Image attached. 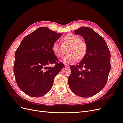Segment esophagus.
Segmentation results:
<instances>
[{
  "instance_id": "34e87169",
  "label": "esophagus",
  "mask_w": 123,
  "mask_h": 123,
  "mask_svg": "<svg viewBox=\"0 0 123 123\" xmlns=\"http://www.w3.org/2000/svg\"><path fill=\"white\" fill-rule=\"evenodd\" d=\"M65 66L66 68H69V66L68 65H67V64H65Z\"/></svg>"
}]
</instances>
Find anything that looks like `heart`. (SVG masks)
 Instances as JSON below:
<instances>
[{"label":"heart","instance_id":"1","mask_svg":"<svg viewBox=\"0 0 123 123\" xmlns=\"http://www.w3.org/2000/svg\"><path fill=\"white\" fill-rule=\"evenodd\" d=\"M62 44L57 42L53 43L52 50L58 57H62L66 52V48L68 47V54L64 59L67 64H72L77 59H82L87 53V46L84 41L80 40V37L73 34H68L63 37Z\"/></svg>","mask_w":123,"mask_h":123}]
</instances>
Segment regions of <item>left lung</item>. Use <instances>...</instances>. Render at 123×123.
I'll use <instances>...</instances> for the list:
<instances>
[{
  "label": "left lung",
  "instance_id": "left-lung-1",
  "mask_svg": "<svg viewBox=\"0 0 123 123\" xmlns=\"http://www.w3.org/2000/svg\"><path fill=\"white\" fill-rule=\"evenodd\" d=\"M74 32L84 38L87 50L79 65L71 66L68 84L74 94L89 98L105 86L111 69L110 52L104 39L92 29L82 27Z\"/></svg>",
  "mask_w": 123,
  "mask_h": 123
}]
</instances>
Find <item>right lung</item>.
Wrapping results in <instances>:
<instances>
[{"label": "right lung", "mask_w": 123, "mask_h": 123, "mask_svg": "<svg viewBox=\"0 0 123 123\" xmlns=\"http://www.w3.org/2000/svg\"><path fill=\"white\" fill-rule=\"evenodd\" d=\"M62 36L47 27H40L23 39L15 54L14 73L18 87L25 93L39 98L52 87L55 76L64 65L52 50ZM55 63L53 68L48 65Z\"/></svg>", "instance_id": "add662e5"}]
</instances>
